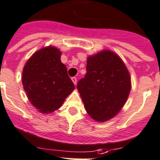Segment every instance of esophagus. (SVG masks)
<instances>
[{
  "label": "esophagus",
  "instance_id": "esophagus-1",
  "mask_svg": "<svg viewBox=\"0 0 160 160\" xmlns=\"http://www.w3.org/2000/svg\"><path fill=\"white\" fill-rule=\"evenodd\" d=\"M71 79H72V81H73V82L74 83V85H76V84H77V78H76V77H72V78H71Z\"/></svg>",
  "mask_w": 160,
  "mask_h": 160
}]
</instances>
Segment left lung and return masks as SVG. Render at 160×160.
<instances>
[{
	"instance_id": "1",
	"label": "left lung",
	"mask_w": 160,
	"mask_h": 160,
	"mask_svg": "<svg viewBox=\"0 0 160 160\" xmlns=\"http://www.w3.org/2000/svg\"><path fill=\"white\" fill-rule=\"evenodd\" d=\"M77 88L87 113L97 121L115 117L131 90L126 66L117 54L108 50L87 58V73Z\"/></svg>"
}]
</instances>
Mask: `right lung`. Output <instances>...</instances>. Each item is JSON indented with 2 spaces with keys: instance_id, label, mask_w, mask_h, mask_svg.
I'll return each instance as SVG.
<instances>
[{
  "instance_id": "add662e5",
  "label": "right lung",
  "mask_w": 160,
  "mask_h": 160,
  "mask_svg": "<svg viewBox=\"0 0 160 160\" xmlns=\"http://www.w3.org/2000/svg\"><path fill=\"white\" fill-rule=\"evenodd\" d=\"M61 55L56 48H44L34 53L23 69L24 90L31 103L41 112H52L59 108L75 88Z\"/></svg>"
}]
</instances>
